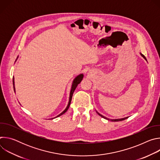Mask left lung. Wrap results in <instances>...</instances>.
Returning <instances> with one entry per match:
<instances>
[{
	"label": "left lung",
	"mask_w": 160,
	"mask_h": 160,
	"mask_svg": "<svg viewBox=\"0 0 160 160\" xmlns=\"http://www.w3.org/2000/svg\"><path fill=\"white\" fill-rule=\"evenodd\" d=\"M141 54V55L142 56V57H143L146 61H147V59H146V57L142 54H141V53H140ZM96 112H97V113L98 114V115H99V116H101L102 118H104V119H106V120H109V121H111V122H119V121H122V120H125V119H127V118H128V117H125V118H120V119H109V118H106V117H104L103 115H101L100 113H99L97 111H96Z\"/></svg>",
	"instance_id": "1"
}]
</instances>
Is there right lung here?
Segmentation results:
<instances>
[{"mask_svg":"<svg viewBox=\"0 0 160 160\" xmlns=\"http://www.w3.org/2000/svg\"><path fill=\"white\" fill-rule=\"evenodd\" d=\"M18 58H17V59H18ZM17 59H16V60H17ZM83 74H80L79 75H78L77 77H75V78L73 80V83H72V88H71V90H70V99H69V102H68V106H66V109L61 112V113H60L59 115H58L57 117H54V118H57V117H59V116H61V115H63L64 113H65L66 111H67V110L68 109V108H69V107H70V104H71V101H72V96H73V92H74V91H75V90L76 89V88H77V87L78 86V85L81 82V81L82 80V79H83ZM13 85H14V90H15V87H14V78H13ZM53 118H52V119H53Z\"/></svg>","mask_w":160,"mask_h":160,"instance_id":"right-lung-1","label":"right lung"}]
</instances>
